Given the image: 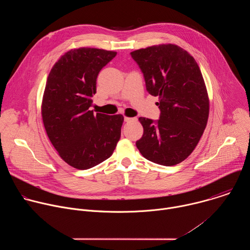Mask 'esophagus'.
Segmentation results:
<instances>
[{"label":"esophagus","instance_id":"34e87169","mask_svg":"<svg viewBox=\"0 0 250 250\" xmlns=\"http://www.w3.org/2000/svg\"><path fill=\"white\" fill-rule=\"evenodd\" d=\"M135 119L134 118H128V117H125V122H131V121H134Z\"/></svg>","mask_w":250,"mask_h":250}]
</instances>
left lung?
<instances>
[{
    "label": "left lung",
    "instance_id": "8db88e82",
    "mask_svg": "<svg viewBox=\"0 0 250 250\" xmlns=\"http://www.w3.org/2000/svg\"><path fill=\"white\" fill-rule=\"evenodd\" d=\"M144 73L146 90L159 97V120L139 118L144 126L136 147L145 158L173 166L195 149L208 118V97L199 65L186 50L160 44L130 52Z\"/></svg>",
    "mask_w": 250,
    "mask_h": 250
}]
</instances>
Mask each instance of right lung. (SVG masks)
Returning <instances> with one entry per match:
<instances>
[{
	"label": "right lung",
	"instance_id": "add662e5",
	"mask_svg": "<svg viewBox=\"0 0 250 250\" xmlns=\"http://www.w3.org/2000/svg\"><path fill=\"white\" fill-rule=\"evenodd\" d=\"M117 52L71 49L50 70L42 104L47 136L70 166L86 170L108 159L121 138L122 115L90 111L97 77Z\"/></svg>",
	"mask_w": 250,
	"mask_h": 250
}]
</instances>
